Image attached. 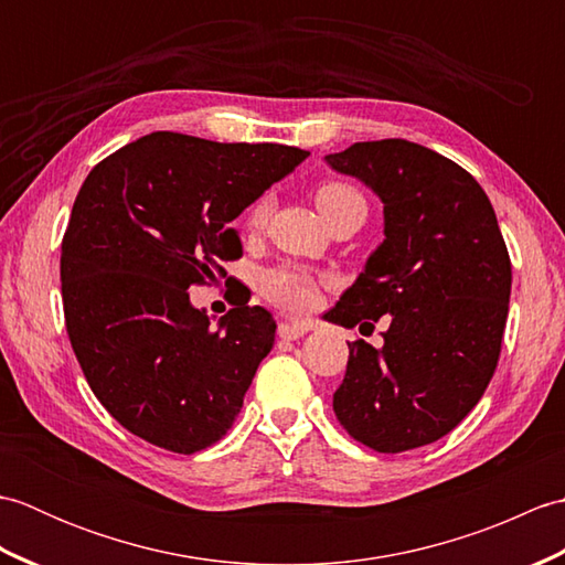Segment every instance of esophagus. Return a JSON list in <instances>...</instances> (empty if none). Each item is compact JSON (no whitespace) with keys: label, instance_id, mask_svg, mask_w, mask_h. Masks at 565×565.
Wrapping results in <instances>:
<instances>
[{"label":"esophagus","instance_id":"34e87169","mask_svg":"<svg viewBox=\"0 0 565 565\" xmlns=\"http://www.w3.org/2000/svg\"><path fill=\"white\" fill-rule=\"evenodd\" d=\"M310 330V326L308 322H303V320H284V322H279V338L281 340H298V338H303V334Z\"/></svg>","mask_w":565,"mask_h":565}]
</instances>
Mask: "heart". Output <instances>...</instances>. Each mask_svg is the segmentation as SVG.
Returning <instances> with one entry per match:
<instances>
[{
  "label": "heart",
  "instance_id": "b5f03b06",
  "mask_svg": "<svg viewBox=\"0 0 565 565\" xmlns=\"http://www.w3.org/2000/svg\"><path fill=\"white\" fill-rule=\"evenodd\" d=\"M356 196H362V194H359V191L352 189L350 184L328 182L318 189L316 201H318V209L326 213L332 206H338V203H342L347 199H356ZM269 211H271L269 196L257 199L247 211V218H245L247 227H252V231H259V227L267 223ZM318 284L320 281L313 271L298 267V264H284V267H276V269L264 274L262 289L269 296V301H274L279 308L303 310L316 301Z\"/></svg>",
  "mask_w": 565,
  "mask_h": 565
}]
</instances>
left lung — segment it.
<instances>
[{"label":"left lung","instance_id":"8db88e82","mask_svg":"<svg viewBox=\"0 0 565 565\" xmlns=\"http://www.w3.org/2000/svg\"><path fill=\"white\" fill-rule=\"evenodd\" d=\"M326 162L383 203V243L326 320L359 332L391 320L379 350L347 342L334 415L381 454L425 447L473 411L495 374L512 289L495 211L463 167L411 140L354 142Z\"/></svg>","mask_w":565,"mask_h":565}]
</instances>
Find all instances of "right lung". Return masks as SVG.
<instances>
[{
	"label": "right lung",
	"instance_id": "add662e5",
	"mask_svg": "<svg viewBox=\"0 0 565 565\" xmlns=\"http://www.w3.org/2000/svg\"><path fill=\"white\" fill-rule=\"evenodd\" d=\"M306 158L158 130L84 179L60 257L65 326L89 388L136 437L194 454L231 429L276 322L243 301L213 330L186 289L243 255L231 223Z\"/></svg>",
	"mask_w": 565,
	"mask_h": 565
}]
</instances>
